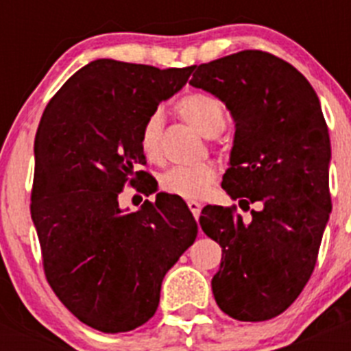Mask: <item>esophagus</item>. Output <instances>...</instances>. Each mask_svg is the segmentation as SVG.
<instances>
[{
    "instance_id": "34e87169",
    "label": "esophagus",
    "mask_w": 351,
    "mask_h": 351,
    "mask_svg": "<svg viewBox=\"0 0 351 351\" xmlns=\"http://www.w3.org/2000/svg\"><path fill=\"white\" fill-rule=\"evenodd\" d=\"M188 207H190V210L193 213L195 218H198V216H200V209H202L200 202H197V200H188Z\"/></svg>"
}]
</instances>
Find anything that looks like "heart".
<instances>
[{
	"instance_id": "heart-1",
	"label": "heart",
	"mask_w": 351,
	"mask_h": 351,
	"mask_svg": "<svg viewBox=\"0 0 351 351\" xmlns=\"http://www.w3.org/2000/svg\"><path fill=\"white\" fill-rule=\"evenodd\" d=\"M176 112L182 119L197 128L204 137H216L226 125V112L221 101L207 93H190L184 95L176 104ZM163 117L154 110L144 119L138 132L142 153L151 161H160L163 158ZM218 178V170L213 163L204 161L198 165L172 167L160 178L161 190L167 193L178 195L182 198L202 197Z\"/></svg>"
}]
</instances>
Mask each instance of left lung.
<instances>
[{
  "mask_svg": "<svg viewBox=\"0 0 351 351\" xmlns=\"http://www.w3.org/2000/svg\"><path fill=\"white\" fill-rule=\"evenodd\" d=\"M191 86L218 96L235 121L223 190L237 206H206L204 234L221 246L213 278L219 309L241 322L281 315L315 271L332 209L330 138L308 79L281 58L241 51L197 66Z\"/></svg>",
  "mask_w": 351,
  "mask_h": 351,
  "instance_id": "obj_1",
  "label": "left lung"
}]
</instances>
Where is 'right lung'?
I'll list each match as a JSON object with an SVG mask.
<instances>
[{"mask_svg": "<svg viewBox=\"0 0 351 351\" xmlns=\"http://www.w3.org/2000/svg\"><path fill=\"white\" fill-rule=\"evenodd\" d=\"M193 70L96 60L63 84L40 119L31 218L43 272L68 311L101 332L144 325L167 271L197 237L178 195L158 193L133 213L117 200L126 184L156 190L145 180L149 172L137 170L145 165L138 132Z\"/></svg>", "mask_w": 351, "mask_h": 351, "instance_id": "1", "label": "right lung"}]
</instances>
